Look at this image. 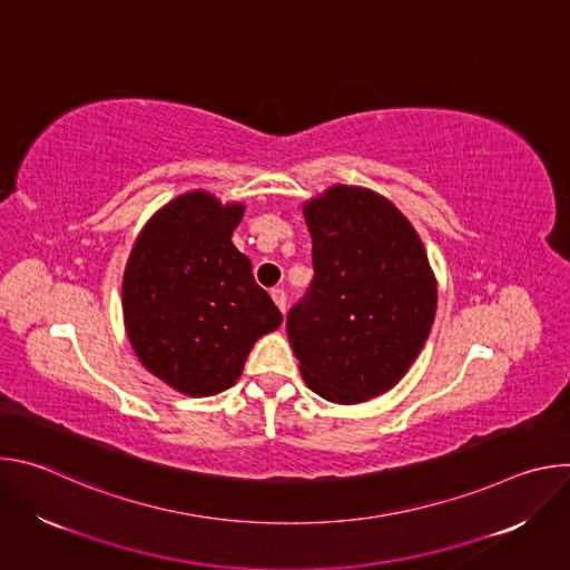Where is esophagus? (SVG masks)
Segmentation results:
<instances>
[{"instance_id": "34e87169", "label": "esophagus", "mask_w": 570, "mask_h": 570, "mask_svg": "<svg viewBox=\"0 0 570 570\" xmlns=\"http://www.w3.org/2000/svg\"><path fill=\"white\" fill-rule=\"evenodd\" d=\"M271 297H273V302L277 304V308H279L282 313H286V293H284V288H273V291H271Z\"/></svg>"}]
</instances>
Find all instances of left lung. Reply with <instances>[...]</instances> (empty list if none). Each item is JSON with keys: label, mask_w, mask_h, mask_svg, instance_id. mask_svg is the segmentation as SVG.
Returning <instances> with one entry per match:
<instances>
[{"label": "left lung", "mask_w": 570, "mask_h": 570, "mask_svg": "<svg viewBox=\"0 0 570 570\" xmlns=\"http://www.w3.org/2000/svg\"><path fill=\"white\" fill-rule=\"evenodd\" d=\"M313 282L286 332L304 383L332 403L392 390L420 356L438 308L422 238L385 196L334 185L302 207Z\"/></svg>", "instance_id": "obj_1"}]
</instances>
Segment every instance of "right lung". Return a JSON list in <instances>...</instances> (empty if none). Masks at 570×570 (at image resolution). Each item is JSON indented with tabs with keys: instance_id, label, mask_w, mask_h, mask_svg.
<instances>
[{
	"instance_id": "right-lung-1",
	"label": "right lung",
	"mask_w": 570,
	"mask_h": 570,
	"mask_svg": "<svg viewBox=\"0 0 570 570\" xmlns=\"http://www.w3.org/2000/svg\"><path fill=\"white\" fill-rule=\"evenodd\" d=\"M243 212L187 191L148 218L124 271V324L137 358L187 396L232 387L255 343L282 324L232 243Z\"/></svg>"
}]
</instances>
